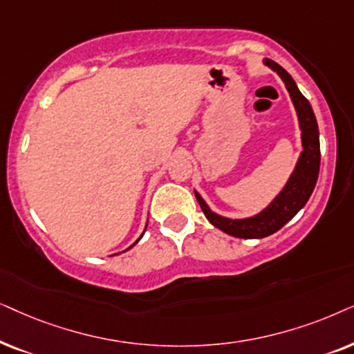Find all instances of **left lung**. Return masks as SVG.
<instances>
[{
  "label": "left lung",
  "instance_id": "obj_1",
  "mask_svg": "<svg viewBox=\"0 0 354 354\" xmlns=\"http://www.w3.org/2000/svg\"><path fill=\"white\" fill-rule=\"evenodd\" d=\"M268 68L277 71L281 79H283L286 88H288L291 100L298 113L299 120V128L301 139H303V152L298 160L293 174L286 183L283 191L280 192L279 197L267 207L266 210H262L261 214L251 218H243V220H232L225 218L212 212L204 199L194 192L196 199L199 202L202 212L207 216V220L210 221L215 228L221 230L226 234L234 238H243V239H259L266 238L268 234H273L279 232L281 226H285L298 212L306 205V202L309 201L310 194H313L315 183H317L319 176V168H320V144H319V128L317 121H315L314 111L310 108V103L308 102L303 93L299 92V88L296 87L293 77L281 68L280 64H277L275 61L266 59L263 61Z\"/></svg>",
  "mask_w": 354,
  "mask_h": 354
}]
</instances>
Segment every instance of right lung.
Returning a JSON list of instances; mask_svg holds the SVG:
<instances>
[{"mask_svg": "<svg viewBox=\"0 0 354 354\" xmlns=\"http://www.w3.org/2000/svg\"><path fill=\"white\" fill-rule=\"evenodd\" d=\"M142 234H144V233H142ZM140 238H142V236H140ZM140 238H139V239H140ZM139 239H138V241H139ZM138 241H136V243H138ZM136 243H134V244H136ZM134 244H133V246H134ZM133 246H131V248H133Z\"/></svg>", "mask_w": 354, "mask_h": 354, "instance_id": "obj_1", "label": "right lung"}]
</instances>
